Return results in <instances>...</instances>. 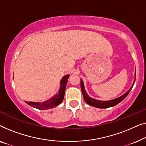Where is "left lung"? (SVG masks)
I'll use <instances>...</instances> for the list:
<instances>
[{
    "mask_svg": "<svg viewBox=\"0 0 146 146\" xmlns=\"http://www.w3.org/2000/svg\"><path fill=\"white\" fill-rule=\"evenodd\" d=\"M135 79L134 81V83H133V85L132 87H130V89H129L126 93L124 94L121 96H120V97L116 98L113 100H108V101H101V100H98L94 99V98H93L89 97V95H88L87 93H86V91L85 90L83 81H82V79H81V88L82 93H83V95L84 100H85V101L87 102L89 105L94 106V107H96V108H106L112 107V106H114L115 105H116V104H118L119 102H120L122 100H124V98L126 97L127 95H128V93H130V91L132 89L133 85H134V84L135 83Z\"/></svg>",
    "mask_w": 146,
    "mask_h": 146,
    "instance_id": "1",
    "label": "left lung"
}]
</instances>
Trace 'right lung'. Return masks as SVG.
<instances>
[{
    "mask_svg": "<svg viewBox=\"0 0 146 146\" xmlns=\"http://www.w3.org/2000/svg\"><path fill=\"white\" fill-rule=\"evenodd\" d=\"M69 77V75H67L64 76L61 79L60 82V88L57 93L46 101H44L42 102H26L28 105L32 106V107L38 108L40 110H47L50 109V108H54L55 106H58L62 102L63 98H64V94L65 91V88L68 81V78Z\"/></svg>",
    "mask_w": 146,
    "mask_h": 146,
    "instance_id": "right-lung-1",
    "label": "right lung"
}]
</instances>
